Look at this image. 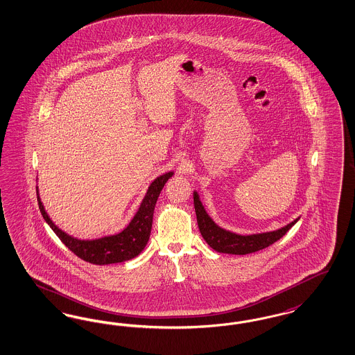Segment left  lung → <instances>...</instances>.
I'll return each mask as SVG.
<instances>
[{
    "instance_id": "left-lung-1",
    "label": "left lung",
    "mask_w": 355,
    "mask_h": 355,
    "mask_svg": "<svg viewBox=\"0 0 355 355\" xmlns=\"http://www.w3.org/2000/svg\"><path fill=\"white\" fill-rule=\"evenodd\" d=\"M194 197V207L197 214L199 231L202 238L213 248L214 251L220 254H231V255H247L263 248H267L275 241L283 238L284 235L291 230L292 226L296 225L300 216L293 222L288 223L286 226L260 234H251V235H239L235 232L227 231L225 228L219 227L210 215L206 211L205 206L202 205L199 198L198 191L193 193Z\"/></svg>"
}]
</instances>
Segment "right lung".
Masks as SVG:
<instances>
[{"label": "right lung", "mask_w": 355, "mask_h": 355, "mask_svg": "<svg viewBox=\"0 0 355 355\" xmlns=\"http://www.w3.org/2000/svg\"><path fill=\"white\" fill-rule=\"evenodd\" d=\"M174 175V171H168L149 184L145 197L142 198L139 210L133 215L132 220L128 223L127 227L123 231L105 235L96 239H78L64 232L62 228L51 220L49 214L46 213L42 200L40 198V191L37 186V197L40 210L42 213L43 219L47 225L57 234L58 238L69 247L72 252L88 263L104 266L114 264L130 260L140 255L145 248L150 236V230L153 223V211L156 206L157 199L162 190V187L168 182V180Z\"/></svg>", "instance_id": "right-lung-1"}]
</instances>
